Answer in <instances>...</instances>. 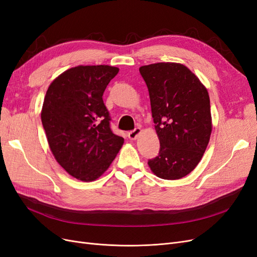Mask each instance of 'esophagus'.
<instances>
[{"mask_svg": "<svg viewBox=\"0 0 257 257\" xmlns=\"http://www.w3.org/2000/svg\"><path fill=\"white\" fill-rule=\"evenodd\" d=\"M141 133H142V128L141 127H136L135 130L128 132L127 136H128V138L131 139V141H135V139L139 136V134H141Z\"/></svg>", "mask_w": 257, "mask_h": 257, "instance_id": "esophagus-1", "label": "esophagus"}]
</instances>
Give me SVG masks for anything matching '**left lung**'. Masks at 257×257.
<instances>
[{
  "label": "left lung",
  "instance_id": "8db88e82",
  "mask_svg": "<svg viewBox=\"0 0 257 257\" xmlns=\"http://www.w3.org/2000/svg\"><path fill=\"white\" fill-rule=\"evenodd\" d=\"M149 90L161 149L148 162L159 178L176 180L195 169L212 132L210 98L198 77L181 63L160 62L139 67Z\"/></svg>",
  "mask_w": 257,
  "mask_h": 257
}]
</instances>
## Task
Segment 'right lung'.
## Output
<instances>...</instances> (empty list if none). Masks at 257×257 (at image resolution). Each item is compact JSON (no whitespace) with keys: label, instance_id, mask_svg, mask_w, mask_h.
I'll use <instances>...</instances> for the list:
<instances>
[{"label":"right lung","instance_id":"obj_1","mask_svg":"<svg viewBox=\"0 0 257 257\" xmlns=\"http://www.w3.org/2000/svg\"><path fill=\"white\" fill-rule=\"evenodd\" d=\"M119 68L78 65L48 87L41 118L54 159L67 174L84 182L102 176L124 139L114 135L103 94Z\"/></svg>","mask_w":257,"mask_h":257}]
</instances>
